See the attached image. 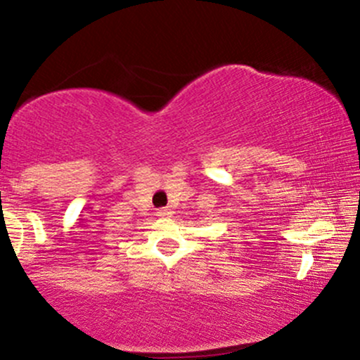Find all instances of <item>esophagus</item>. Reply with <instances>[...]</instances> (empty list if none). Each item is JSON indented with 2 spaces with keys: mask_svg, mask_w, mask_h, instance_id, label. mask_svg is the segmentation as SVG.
Masks as SVG:
<instances>
[{
  "mask_svg": "<svg viewBox=\"0 0 360 360\" xmlns=\"http://www.w3.org/2000/svg\"><path fill=\"white\" fill-rule=\"evenodd\" d=\"M157 217H159V218L171 217V210H169V208H159V210H157Z\"/></svg>",
  "mask_w": 360,
  "mask_h": 360,
  "instance_id": "obj_1",
  "label": "esophagus"
}]
</instances>
